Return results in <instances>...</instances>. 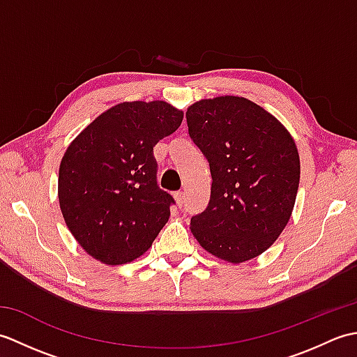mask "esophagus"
I'll return each instance as SVG.
<instances>
[{
  "mask_svg": "<svg viewBox=\"0 0 357 357\" xmlns=\"http://www.w3.org/2000/svg\"><path fill=\"white\" fill-rule=\"evenodd\" d=\"M173 198H174V201H176V204H178L179 207H183V204H184V192L173 193Z\"/></svg>",
  "mask_w": 357,
  "mask_h": 357,
  "instance_id": "obj_1",
  "label": "esophagus"
}]
</instances>
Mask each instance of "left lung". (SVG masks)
<instances>
[{"instance_id":"1","label":"left lung","mask_w":357,"mask_h":357,"mask_svg":"<svg viewBox=\"0 0 357 357\" xmlns=\"http://www.w3.org/2000/svg\"><path fill=\"white\" fill-rule=\"evenodd\" d=\"M188 133L210 165L207 208L190 230L215 257L241 264L262 255L290 221L301 161L290 132L244 96L199 100L187 109Z\"/></svg>"}]
</instances>
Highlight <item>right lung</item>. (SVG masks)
<instances>
[{
  "mask_svg": "<svg viewBox=\"0 0 357 357\" xmlns=\"http://www.w3.org/2000/svg\"><path fill=\"white\" fill-rule=\"evenodd\" d=\"M165 101H126L102 112L59 164L58 199L81 248L105 265L138 259L170 218L172 196L156 184L153 147L183 123Z\"/></svg>",
  "mask_w": 357,
  "mask_h": 357,
  "instance_id": "add662e5",
  "label": "right lung"
}]
</instances>
